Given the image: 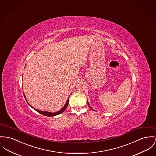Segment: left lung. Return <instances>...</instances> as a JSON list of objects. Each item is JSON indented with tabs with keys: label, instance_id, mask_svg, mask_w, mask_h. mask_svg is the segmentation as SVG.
Returning <instances> with one entry per match:
<instances>
[{
	"label": "left lung",
	"instance_id": "8db88e82",
	"mask_svg": "<svg viewBox=\"0 0 156 156\" xmlns=\"http://www.w3.org/2000/svg\"><path fill=\"white\" fill-rule=\"evenodd\" d=\"M87 104H88V105H89V107H90V108H91V109H93V110H94V109H93V108H92V107H91V106H90V105H89V103H88V101H87Z\"/></svg>",
	"mask_w": 156,
	"mask_h": 156
}]
</instances>
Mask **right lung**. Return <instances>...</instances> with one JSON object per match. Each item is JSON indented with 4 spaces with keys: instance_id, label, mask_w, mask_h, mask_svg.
Returning a JSON list of instances; mask_svg holds the SVG:
<instances>
[{
    "instance_id": "1",
    "label": "right lung",
    "mask_w": 156,
    "mask_h": 156,
    "mask_svg": "<svg viewBox=\"0 0 156 156\" xmlns=\"http://www.w3.org/2000/svg\"><path fill=\"white\" fill-rule=\"evenodd\" d=\"M24 96H25V94H24ZM25 99H26V101H27V99H26V98H25ZM69 98L67 99V101L66 103L64 105V106L62 107V108L60 111H57V112H47V111H43L38 110V109H35V108H34L33 107H32L31 106L30 104H28V101H27V103L28 104V105L31 107L32 108H33L34 110H35L36 111H37V112H39L40 114L43 115H45V116H56V115H57L62 114V112L66 110V108L67 107V105H68V104H69Z\"/></svg>"
}]
</instances>
